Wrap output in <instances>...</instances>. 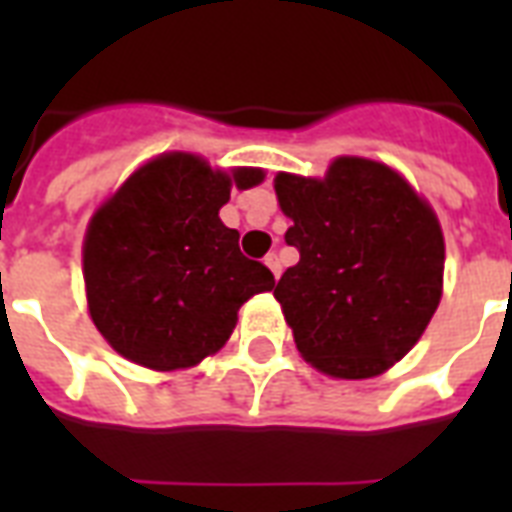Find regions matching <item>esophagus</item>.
Masks as SVG:
<instances>
[{"mask_svg":"<svg viewBox=\"0 0 512 512\" xmlns=\"http://www.w3.org/2000/svg\"><path fill=\"white\" fill-rule=\"evenodd\" d=\"M265 265H268V268H271V273H273V279H279L281 276V260H279V255H268L265 257Z\"/></svg>","mask_w":512,"mask_h":512,"instance_id":"1","label":"esophagus"}]
</instances>
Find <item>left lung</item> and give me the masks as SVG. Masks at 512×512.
<instances>
[{
	"mask_svg": "<svg viewBox=\"0 0 512 512\" xmlns=\"http://www.w3.org/2000/svg\"><path fill=\"white\" fill-rule=\"evenodd\" d=\"M287 244L279 300L300 356L335 380L388 372L417 345L444 295L436 209L388 164L337 156L324 177L279 172Z\"/></svg>",
	"mask_w": 512,
	"mask_h": 512,
	"instance_id": "left-lung-1",
	"label": "left lung"
}]
</instances>
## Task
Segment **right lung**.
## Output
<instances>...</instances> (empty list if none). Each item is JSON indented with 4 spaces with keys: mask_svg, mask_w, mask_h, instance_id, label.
Wrapping results in <instances>:
<instances>
[{
    "mask_svg": "<svg viewBox=\"0 0 512 512\" xmlns=\"http://www.w3.org/2000/svg\"><path fill=\"white\" fill-rule=\"evenodd\" d=\"M263 180L260 167L167 151L100 201L84 231V295L119 356L154 372L191 369L228 342L249 297L271 292L273 273L241 255L239 231L220 220L233 188Z\"/></svg>",
    "mask_w": 512,
    "mask_h": 512,
    "instance_id": "obj_1",
    "label": "right lung"
}]
</instances>
